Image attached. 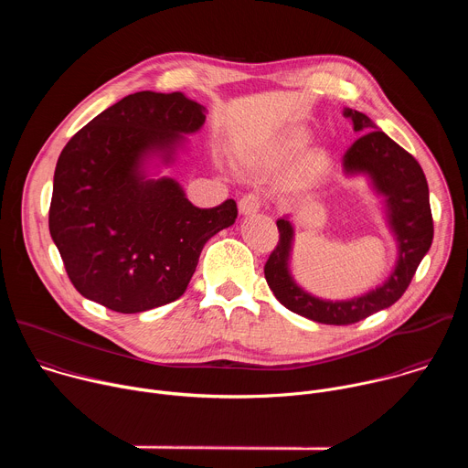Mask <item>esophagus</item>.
<instances>
[{"label":"esophagus","instance_id":"esophagus-1","mask_svg":"<svg viewBox=\"0 0 468 468\" xmlns=\"http://www.w3.org/2000/svg\"><path fill=\"white\" fill-rule=\"evenodd\" d=\"M259 211H261V199H259V196H255V194H246V196L240 197V202H239V213H240L242 217H251V215H255V213H259Z\"/></svg>","mask_w":468,"mask_h":468}]
</instances>
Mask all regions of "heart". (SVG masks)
I'll use <instances>...</instances> for the list:
<instances>
[{
    "label": "heart",
    "mask_w": 468,
    "mask_h": 468,
    "mask_svg": "<svg viewBox=\"0 0 468 468\" xmlns=\"http://www.w3.org/2000/svg\"><path fill=\"white\" fill-rule=\"evenodd\" d=\"M307 131L303 129H294L291 133H287L285 137H282L272 148L271 152L264 155V159L261 161H255L251 157H246L244 163L248 166H259V165H278V163H283V161H289L292 159L305 144H307ZM325 165V152L320 150V148H314L311 152L305 154L303 157V168L305 172H318L322 166Z\"/></svg>",
    "instance_id": "1"
}]
</instances>
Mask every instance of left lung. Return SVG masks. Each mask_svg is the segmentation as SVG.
I'll return each mask as SVG.
<instances>
[{
  "instance_id": "obj_1",
  "label": "left lung",
  "mask_w": 468,
  "mask_h": 468,
  "mask_svg": "<svg viewBox=\"0 0 468 468\" xmlns=\"http://www.w3.org/2000/svg\"><path fill=\"white\" fill-rule=\"evenodd\" d=\"M343 114L354 131L361 133L343 157V172L346 177L365 176L383 197L385 222L398 250L390 274L376 289L348 300H324L307 292L291 272L294 226L289 215L276 222L280 242L264 264L266 283L280 303L296 314L333 325L359 322L402 298L433 240L428 181L417 159L388 139L367 114L348 107Z\"/></svg>"
}]
</instances>
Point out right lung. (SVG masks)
Masks as SVG:
<instances>
[{
  "label": "right lung",
  "mask_w": 468,
  "mask_h": 468,
  "mask_svg": "<svg viewBox=\"0 0 468 468\" xmlns=\"http://www.w3.org/2000/svg\"><path fill=\"white\" fill-rule=\"evenodd\" d=\"M206 112L181 92H135L60 152L49 233L85 298L127 314L170 303L186 291L206 242L235 224L233 199L197 209L174 177L157 176Z\"/></svg>",
  "instance_id": "obj_1"
}]
</instances>
